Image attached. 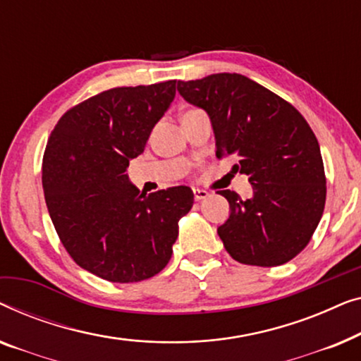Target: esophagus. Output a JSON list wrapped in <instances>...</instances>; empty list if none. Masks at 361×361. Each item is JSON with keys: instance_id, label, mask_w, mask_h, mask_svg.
<instances>
[{"instance_id": "34e87169", "label": "esophagus", "mask_w": 361, "mask_h": 361, "mask_svg": "<svg viewBox=\"0 0 361 361\" xmlns=\"http://www.w3.org/2000/svg\"><path fill=\"white\" fill-rule=\"evenodd\" d=\"M192 192H195V200L196 201H202V200H206L207 196H209V192H207L206 190H201V188H195Z\"/></svg>"}]
</instances>
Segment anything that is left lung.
Wrapping results in <instances>:
<instances>
[{"instance_id": "left-lung-1", "label": "left lung", "mask_w": 361, "mask_h": 361, "mask_svg": "<svg viewBox=\"0 0 361 361\" xmlns=\"http://www.w3.org/2000/svg\"><path fill=\"white\" fill-rule=\"evenodd\" d=\"M186 103L206 111L216 155L248 176L252 195L219 191L231 214L217 227L233 260L278 267L311 240L326 204L321 147L306 119L280 96L238 73L178 81Z\"/></svg>"}]
</instances>
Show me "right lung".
I'll use <instances>...</instances> for the list:
<instances>
[{
  "mask_svg": "<svg viewBox=\"0 0 361 361\" xmlns=\"http://www.w3.org/2000/svg\"><path fill=\"white\" fill-rule=\"evenodd\" d=\"M176 93V80L123 86L67 111L45 147L42 186L50 219L77 265L113 283L164 270L190 212L191 188L147 196L126 173Z\"/></svg>",
  "mask_w": 361,
  "mask_h": 361,
  "instance_id": "1",
  "label": "right lung"
}]
</instances>
